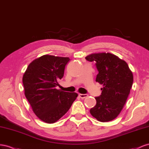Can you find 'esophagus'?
<instances>
[{"instance_id": "34e87169", "label": "esophagus", "mask_w": 149, "mask_h": 149, "mask_svg": "<svg viewBox=\"0 0 149 149\" xmlns=\"http://www.w3.org/2000/svg\"><path fill=\"white\" fill-rule=\"evenodd\" d=\"M79 95V97L81 99H85V98H86V97L88 96L87 94H82V93H80Z\"/></svg>"}]
</instances>
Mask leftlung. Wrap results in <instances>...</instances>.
<instances>
[{"mask_svg":"<svg viewBox=\"0 0 149 149\" xmlns=\"http://www.w3.org/2000/svg\"><path fill=\"white\" fill-rule=\"evenodd\" d=\"M86 59L95 62L99 74L95 81L103 85L96 105L91 109L92 116L102 122L115 119L126 103L134 77L127 62L110 53H93Z\"/></svg>","mask_w":149,"mask_h":149,"instance_id":"left-lung-1","label":"left lung"}]
</instances>
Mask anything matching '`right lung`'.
Listing matches in <instances>:
<instances>
[{
  "mask_svg": "<svg viewBox=\"0 0 149 149\" xmlns=\"http://www.w3.org/2000/svg\"><path fill=\"white\" fill-rule=\"evenodd\" d=\"M69 61V57L44 55L33 60L24 74L25 97L38 118L47 124L64 116L78 96L56 88Z\"/></svg>",
  "mask_w": 149,
  "mask_h": 149,
  "instance_id": "add662e5",
  "label": "right lung"
}]
</instances>
